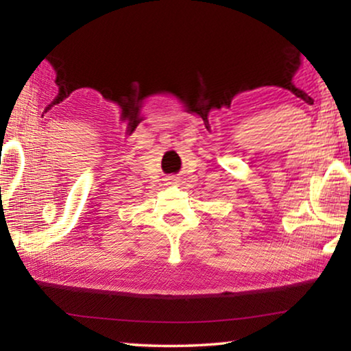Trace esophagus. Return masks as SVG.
<instances>
[{"instance_id":"obj_1","label":"esophagus","mask_w":351,"mask_h":351,"mask_svg":"<svg viewBox=\"0 0 351 351\" xmlns=\"http://www.w3.org/2000/svg\"><path fill=\"white\" fill-rule=\"evenodd\" d=\"M176 180H175V178H171V180H170V182H175Z\"/></svg>"}]
</instances>
